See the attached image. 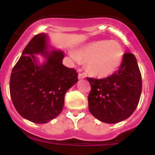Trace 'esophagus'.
Wrapping results in <instances>:
<instances>
[{
    "label": "esophagus",
    "mask_w": 155,
    "mask_h": 155,
    "mask_svg": "<svg viewBox=\"0 0 155 155\" xmlns=\"http://www.w3.org/2000/svg\"><path fill=\"white\" fill-rule=\"evenodd\" d=\"M78 78H79V79H82L85 78V76H84L83 73H79V75H78Z\"/></svg>",
    "instance_id": "esophagus-1"
}]
</instances>
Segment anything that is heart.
<instances>
[{
    "mask_svg": "<svg viewBox=\"0 0 155 155\" xmlns=\"http://www.w3.org/2000/svg\"><path fill=\"white\" fill-rule=\"evenodd\" d=\"M73 57L76 61H87V70L91 74L107 77L121 67L124 51L117 42L101 40L83 46L79 50L77 55L73 54Z\"/></svg>",
    "mask_w": 155,
    "mask_h": 155,
    "instance_id": "heart-1",
    "label": "heart"
}]
</instances>
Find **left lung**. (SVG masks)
Instances as JSON below:
<instances>
[{"mask_svg": "<svg viewBox=\"0 0 155 155\" xmlns=\"http://www.w3.org/2000/svg\"><path fill=\"white\" fill-rule=\"evenodd\" d=\"M87 79L91 85L88 109L94 117L115 124L134 113L141 96L142 76L132 53H124L121 67L111 76Z\"/></svg>", "mask_w": 155, "mask_h": 155, "instance_id": "left-lung-1", "label": "left lung"}]
</instances>
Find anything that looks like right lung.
Returning a JSON list of instances; mask_svg holds the SVG:
<instances>
[{
  "label": "right lung",
  "instance_id": "right-lung-1",
  "mask_svg": "<svg viewBox=\"0 0 155 155\" xmlns=\"http://www.w3.org/2000/svg\"><path fill=\"white\" fill-rule=\"evenodd\" d=\"M46 35L34 36L26 46L12 70L10 92L12 104L21 116L37 124L47 123L61 112L64 96L78 82V73L62 63L60 51L48 52ZM47 58L42 66L35 63L34 54Z\"/></svg>",
  "mask_w": 155,
  "mask_h": 155
}]
</instances>
